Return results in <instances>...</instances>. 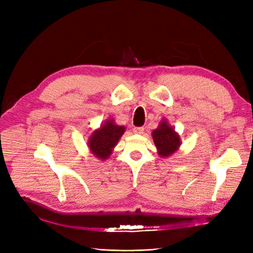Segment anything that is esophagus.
I'll return each instance as SVG.
<instances>
[{
	"mask_svg": "<svg viewBox=\"0 0 253 253\" xmlns=\"http://www.w3.org/2000/svg\"><path fill=\"white\" fill-rule=\"evenodd\" d=\"M133 131H134V133H136V134H142L143 131H144V127H143V126H135V127L133 128Z\"/></svg>",
	"mask_w": 253,
	"mask_h": 253,
	"instance_id": "1",
	"label": "esophagus"
}]
</instances>
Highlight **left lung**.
Segmentation results:
<instances>
[{
  "instance_id": "left-lung-1",
  "label": "left lung",
  "mask_w": 253,
  "mask_h": 253,
  "mask_svg": "<svg viewBox=\"0 0 253 253\" xmlns=\"http://www.w3.org/2000/svg\"><path fill=\"white\" fill-rule=\"evenodd\" d=\"M152 135L160 156H170L179 148V136L166 121H163L159 127L153 131Z\"/></svg>"
}]
</instances>
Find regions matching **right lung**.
Instances as JSON below:
<instances>
[{"label":"right lung","instance_id":"obj_1","mask_svg":"<svg viewBox=\"0 0 253 253\" xmlns=\"http://www.w3.org/2000/svg\"><path fill=\"white\" fill-rule=\"evenodd\" d=\"M124 133L125 126L114 125L113 120L106 121V124L102 125L90 136L88 140L90 152L98 158L106 159L112 154L113 148Z\"/></svg>","mask_w":253,"mask_h":253}]
</instances>
